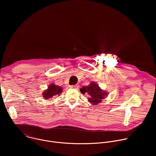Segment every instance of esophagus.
<instances>
[{"instance_id": "34e87169", "label": "esophagus", "mask_w": 156, "mask_h": 156, "mask_svg": "<svg viewBox=\"0 0 156 156\" xmlns=\"http://www.w3.org/2000/svg\"><path fill=\"white\" fill-rule=\"evenodd\" d=\"M70 88H73V89H78L79 88V85H72V86H70Z\"/></svg>"}]
</instances>
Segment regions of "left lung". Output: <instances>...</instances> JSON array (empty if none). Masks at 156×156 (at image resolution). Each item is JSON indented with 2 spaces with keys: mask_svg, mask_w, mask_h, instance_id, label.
<instances>
[{
  "mask_svg": "<svg viewBox=\"0 0 156 156\" xmlns=\"http://www.w3.org/2000/svg\"><path fill=\"white\" fill-rule=\"evenodd\" d=\"M80 92L83 94L89 95L88 101L92 105H97L102 101V99L108 94L107 91L102 90L96 82H91L87 86H83L80 89Z\"/></svg>",
  "mask_w": 156,
  "mask_h": 156,
  "instance_id": "8db88e82",
  "label": "left lung"
}]
</instances>
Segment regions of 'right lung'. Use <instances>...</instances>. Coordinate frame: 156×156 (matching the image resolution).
I'll list each match as a JSON object with an SVG mask.
<instances>
[{
	"mask_svg": "<svg viewBox=\"0 0 156 156\" xmlns=\"http://www.w3.org/2000/svg\"><path fill=\"white\" fill-rule=\"evenodd\" d=\"M62 91L61 86L56 85L54 83H51L49 85L47 90L43 91L42 97L45 99H49L57 95L59 96Z\"/></svg>",
	"mask_w": 156,
	"mask_h": 156,
	"instance_id": "add662e5",
	"label": "right lung"
}]
</instances>
